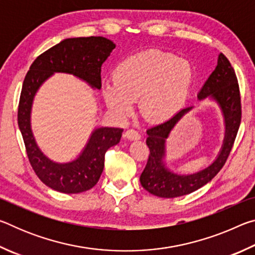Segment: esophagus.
Returning <instances> with one entry per match:
<instances>
[{"label": "esophagus", "mask_w": 255, "mask_h": 255, "mask_svg": "<svg viewBox=\"0 0 255 255\" xmlns=\"http://www.w3.org/2000/svg\"><path fill=\"white\" fill-rule=\"evenodd\" d=\"M125 136H126L128 139H130V140H138V139H140V133L138 132V131H136L135 129H128V130L125 132Z\"/></svg>", "instance_id": "1"}]
</instances>
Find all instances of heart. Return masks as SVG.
Wrapping results in <instances>:
<instances>
[{"label":"heart","mask_w":255,"mask_h":255,"mask_svg":"<svg viewBox=\"0 0 255 255\" xmlns=\"http://www.w3.org/2000/svg\"><path fill=\"white\" fill-rule=\"evenodd\" d=\"M193 83L191 64L178 56L148 50L118 64L114 81L102 85L109 109L120 118L131 114L139 99L143 117L152 123L170 119L184 106Z\"/></svg>","instance_id":"obj_1"}]
</instances>
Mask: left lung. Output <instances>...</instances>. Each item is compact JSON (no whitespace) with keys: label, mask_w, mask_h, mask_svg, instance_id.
<instances>
[{"label":"left lung","mask_w":255,"mask_h":255,"mask_svg":"<svg viewBox=\"0 0 255 255\" xmlns=\"http://www.w3.org/2000/svg\"><path fill=\"white\" fill-rule=\"evenodd\" d=\"M206 98L213 99L218 103L225 120V138L217 158L208 167L193 174L180 175L166 169L164 163L166 138L179 120L192 107L180 110L165 123L147 129L146 144L149 148V156L139 180L143 188L152 195L161 198L189 195L213 180L226 163L241 125L242 106L235 71L230 60L222 53L218 56L217 66L198 93L199 100Z\"/></svg>","instance_id":"obj_1"}]
</instances>
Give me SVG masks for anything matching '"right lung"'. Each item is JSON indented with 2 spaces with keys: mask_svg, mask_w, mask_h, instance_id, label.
<instances>
[{
  "mask_svg": "<svg viewBox=\"0 0 255 255\" xmlns=\"http://www.w3.org/2000/svg\"><path fill=\"white\" fill-rule=\"evenodd\" d=\"M116 45L105 37L64 39L38 56L24 77L18 108V125L34 173L47 187L63 193H80L93 188L105 167L106 152L117 145L124 129L101 127L92 132L81 155L70 163H55L38 147L30 114L38 89L54 73H67L101 89V66Z\"/></svg>",
  "mask_w": 255,
  "mask_h": 255,
  "instance_id": "add662e5",
  "label": "right lung"
}]
</instances>
